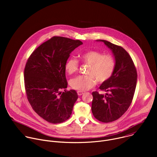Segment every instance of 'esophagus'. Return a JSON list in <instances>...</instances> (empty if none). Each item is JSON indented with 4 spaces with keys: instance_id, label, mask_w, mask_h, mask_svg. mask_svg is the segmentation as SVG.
Masks as SVG:
<instances>
[{
    "instance_id": "esophagus-1",
    "label": "esophagus",
    "mask_w": 157,
    "mask_h": 157,
    "mask_svg": "<svg viewBox=\"0 0 157 157\" xmlns=\"http://www.w3.org/2000/svg\"><path fill=\"white\" fill-rule=\"evenodd\" d=\"M77 93H78V96H81V95H82V94H84V93H83L82 91H77Z\"/></svg>"
}]
</instances>
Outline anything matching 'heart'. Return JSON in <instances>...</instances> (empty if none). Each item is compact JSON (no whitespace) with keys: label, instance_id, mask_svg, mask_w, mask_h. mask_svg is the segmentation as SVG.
Wrapping results in <instances>:
<instances>
[{"label":"heart","instance_id":"1","mask_svg":"<svg viewBox=\"0 0 157 157\" xmlns=\"http://www.w3.org/2000/svg\"><path fill=\"white\" fill-rule=\"evenodd\" d=\"M79 58L82 62L89 64L87 75H79L70 80V86L76 90L84 91L93 87L96 80L104 82L113 75L116 62L110 55H103L97 51H90L81 54ZM79 63L75 58H70L65 64V70L70 75L76 73Z\"/></svg>","mask_w":157,"mask_h":157}]
</instances>
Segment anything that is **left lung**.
<instances>
[{"instance_id": "1", "label": "left lung", "mask_w": 157, "mask_h": 157, "mask_svg": "<svg viewBox=\"0 0 157 157\" xmlns=\"http://www.w3.org/2000/svg\"><path fill=\"white\" fill-rule=\"evenodd\" d=\"M113 53L116 65L112 76L99 86L107 92L105 95L95 91L92 93V113L102 122H111L120 118L129 107L137 86V73L128 53L121 47L104 40H98Z\"/></svg>"}]
</instances>
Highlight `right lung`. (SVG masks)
Segmentation results:
<instances>
[{"instance_id":"1","label":"right lung","mask_w":157,"mask_h":157,"mask_svg":"<svg viewBox=\"0 0 157 157\" xmlns=\"http://www.w3.org/2000/svg\"><path fill=\"white\" fill-rule=\"evenodd\" d=\"M82 44L80 40L53 36L39 46L26 63L24 82L28 101L35 113L48 122H63L72 114L78 96L73 89L66 91L65 64L70 54ZM61 89H65L62 94Z\"/></svg>"}]
</instances>
